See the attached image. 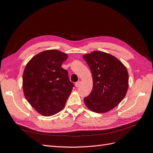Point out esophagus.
<instances>
[{
  "instance_id": "obj_1",
  "label": "esophagus",
  "mask_w": 153,
  "mask_h": 153,
  "mask_svg": "<svg viewBox=\"0 0 153 153\" xmlns=\"http://www.w3.org/2000/svg\"><path fill=\"white\" fill-rule=\"evenodd\" d=\"M80 81H78L77 82H76L75 84V87H78V86L80 85Z\"/></svg>"
}]
</instances>
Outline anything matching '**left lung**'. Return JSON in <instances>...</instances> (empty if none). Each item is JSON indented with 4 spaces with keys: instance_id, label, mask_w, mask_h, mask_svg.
I'll return each mask as SVG.
<instances>
[{
    "instance_id": "1",
    "label": "left lung",
    "mask_w": 153,
    "mask_h": 153,
    "mask_svg": "<svg viewBox=\"0 0 153 153\" xmlns=\"http://www.w3.org/2000/svg\"><path fill=\"white\" fill-rule=\"evenodd\" d=\"M92 72L93 87L84 98L87 107L96 113L113 109L124 99L128 89V73L124 64L113 55L94 51L83 55Z\"/></svg>"
}]
</instances>
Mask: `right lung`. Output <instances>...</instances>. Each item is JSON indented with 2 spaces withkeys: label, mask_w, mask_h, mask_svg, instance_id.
Segmentation results:
<instances>
[{
  "label": "right lung",
  "mask_w": 153,
  "mask_h": 153,
  "mask_svg": "<svg viewBox=\"0 0 153 153\" xmlns=\"http://www.w3.org/2000/svg\"><path fill=\"white\" fill-rule=\"evenodd\" d=\"M68 55L57 50L43 51L27 64L23 74L25 98L37 112L51 116L61 111L74 86L61 65Z\"/></svg>",
  "instance_id": "1"
}]
</instances>
